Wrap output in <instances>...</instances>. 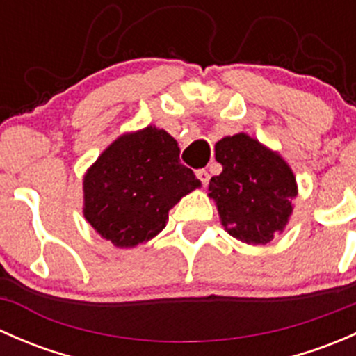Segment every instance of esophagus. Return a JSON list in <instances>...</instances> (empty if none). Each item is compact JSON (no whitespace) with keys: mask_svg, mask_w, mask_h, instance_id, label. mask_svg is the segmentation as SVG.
Segmentation results:
<instances>
[{"mask_svg":"<svg viewBox=\"0 0 356 356\" xmlns=\"http://www.w3.org/2000/svg\"><path fill=\"white\" fill-rule=\"evenodd\" d=\"M196 177L200 179L203 186H207L208 181H210V174H208V170H204V168H201V170L196 172Z\"/></svg>","mask_w":356,"mask_h":356,"instance_id":"1","label":"esophagus"}]
</instances>
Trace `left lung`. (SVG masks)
Instances as JSON below:
<instances>
[{
	"mask_svg": "<svg viewBox=\"0 0 356 356\" xmlns=\"http://www.w3.org/2000/svg\"><path fill=\"white\" fill-rule=\"evenodd\" d=\"M222 174L210 179L220 224L246 245H267L282 234L298 196L296 175L277 152L239 132L215 145Z\"/></svg>",
	"mask_w": 356,
	"mask_h": 356,
	"instance_id": "obj_1",
	"label": "left lung"
}]
</instances>
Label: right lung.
Masks as SVG:
<instances>
[{
	"instance_id": "add662e5",
	"label": "right lung",
	"mask_w": 356,
	"mask_h": 356,
	"mask_svg": "<svg viewBox=\"0 0 356 356\" xmlns=\"http://www.w3.org/2000/svg\"><path fill=\"white\" fill-rule=\"evenodd\" d=\"M179 152L177 141L156 125L118 136L82 179V213L89 225L117 248L160 234L168 210L201 188Z\"/></svg>"
}]
</instances>
